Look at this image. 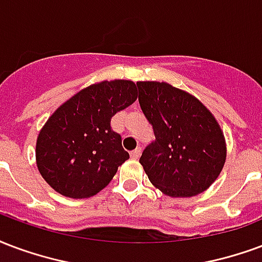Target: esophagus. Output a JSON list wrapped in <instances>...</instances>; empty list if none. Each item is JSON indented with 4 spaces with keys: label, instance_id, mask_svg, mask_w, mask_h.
<instances>
[{
    "label": "esophagus",
    "instance_id": "34e87169",
    "mask_svg": "<svg viewBox=\"0 0 262 262\" xmlns=\"http://www.w3.org/2000/svg\"><path fill=\"white\" fill-rule=\"evenodd\" d=\"M140 154H141V147H137V148H135V150L132 151L130 157L133 158V160H137V158L140 157Z\"/></svg>",
    "mask_w": 262,
    "mask_h": 262
}]
</instances>
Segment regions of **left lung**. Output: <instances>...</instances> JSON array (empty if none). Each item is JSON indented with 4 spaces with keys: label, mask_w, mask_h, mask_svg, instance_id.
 <instances>
[{
    "label": "left lung",
    "mask_w": 262,
    "mask_h": 262,
    "mask_svg": "<svg viewBox=\"0 0 262 262\" xmlns=\"http://www.w3.org/2000/svg\"><path fill=\"white\" fill-rule=\"evenodd\" d=\"M139 102L156 140L140 164L157 189L170 197H193L220 176L226 144L220 123L194 96L165 82H137Z\"/></svg>",
    "instance_id": "obj_1"
}]
</instances>
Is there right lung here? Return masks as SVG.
Masks as SVG:
<instances>
[{
    "label": "right lung",
    "mask_w": 262,
    "mask_h": 262,
    "mask_svg": "<svg viewBox=\"0 0 262 262\" xmlns=\"http://www.w3.org/2000/svg\"><path fill=\"white\" fill-rule=\"evenodd\" d=\"M136 98L135 82L104 80L76 93L48 118L38 133L36 162L54 190L84 199L111 182L129 158L111 119Z\"/></svg>",
    "instance_id": "obj_1"
}]
</instances>
